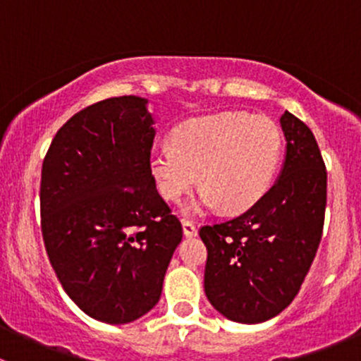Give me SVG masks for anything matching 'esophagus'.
Here are the masks:
<instances>
[{
    "label": "esophagus",
    "instance_id": "34e87169",
    "mask_svg": "<svg viewBox=\"0 0 361 361\" xmlns=\"http://www.w3.org/2000/svg\"><path fill=\"white\" fill-rule=\"evenodd\" d=\"M181 227H183L185 238H195V235H197V228H195L194 221L183 220V224H181Z\"/></svg>",
    "mask_w": 361,
    "mask_h": 361
}]
</instances>
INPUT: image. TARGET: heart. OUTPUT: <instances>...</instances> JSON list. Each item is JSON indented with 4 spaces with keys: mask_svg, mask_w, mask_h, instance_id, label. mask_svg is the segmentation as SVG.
<instances>
[{
    "mask_svg": "<svg viewBox=\"0 0 361 361\" xmlns=\"http://www.w3.org/2000/svg\"><path fill=\"white\" fill-rule=\"evenodd\" d=\"M283 154L281 129L274 120L246 111L197 116L173 130V143L155 145L148 167L159 194L178 201L199 180L204 187L185 213L225 206L241 213L271 188Z\"/></svg>",
    "mask_w": 361,
    "mask_h": 361,
    "instance_id": "heart-1",
    "label": "heart"
}]
</instances>
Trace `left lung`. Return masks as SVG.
<instances>
[{
    "mask_svg": "<svg viewBox=\"0 0 361 361\" xmlns=\"http://www.w3.org/2000/svg\"><path fill=\"white\" fill-rule=\"evenodd\" d=\"M286 154L281 173L241 216L206 225L204 292L225 318L264 323L288 307L322 241L326 169L314 134L290 111L281 116Z\"/></svg>",
    "mask_w": 361,
    "mask_h": 361,
    "instance_id": "8db88e82",
    "label": "left lung"
}]
</instances>
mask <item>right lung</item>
I'll return each instance as SVG.
<instances>
[{"instance_id":"obj_1","label":"right lung","mask_w":361,"mask_h":361,"mask_svg":"<svg viewBox=\"0 0 361 361\" xmlns=\"http://www.w3.org/2000/svg\"><path fill=\"white\" fill-rule=\"evenodd\" d=\"M148 99L110 97L57 130L42 167V232L50 264L85 314L123 325L147 314L181 243V224L148 167Z\"/></svg>"}]
</instances>
